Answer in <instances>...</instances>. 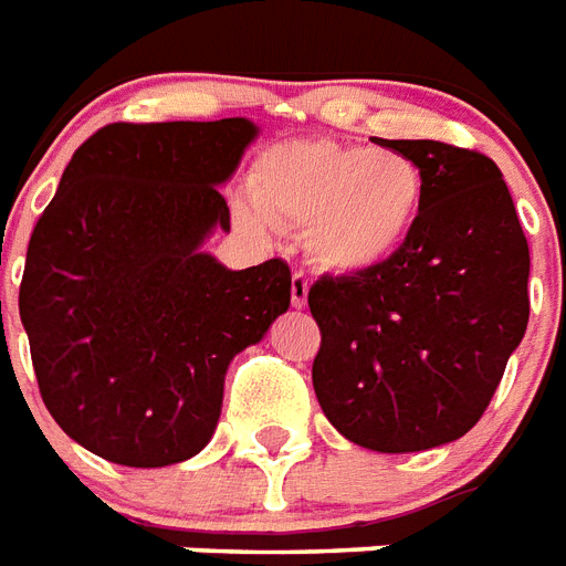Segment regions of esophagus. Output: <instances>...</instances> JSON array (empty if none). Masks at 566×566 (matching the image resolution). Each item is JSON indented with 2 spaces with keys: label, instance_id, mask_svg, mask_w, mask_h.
<instances>
[{
  "label": "esophagus",
  "instance_id": "34e87169",
  "mask_svg": "<svg viewBox=\"0 0 566 566\" xmlns=\"http://www.w3.org/2000/svg\"><path fill=\"white\" fill-rule=\"evenodd\" d=\"M306 295H310V280H306L304 271H295V274H292V306H295V310H304Z\"/></svg>",
  "mask_w": 566,
  "mask_h": 566
}]
</instances>
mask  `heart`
Masks as SVG:
<instances>
[{
  "instance_id": "heart-1",
  "label": "heart",
  "mask_w": 566,
  "mask_h": 566,
  "mask_svg": "<svg viewBox=\"0 0 566 566\" xmlns=\"http://www.w3.org/2000/svg\"><path fill=\"white\" fill-rule=\"evenodd\" d=\"M256 210L237 216L256 228H306L304 248L321 271L368 274L395 260L427 207V175L403 151L292 139L265 148L248 175Z\"/></svg>"
}]
</instances>
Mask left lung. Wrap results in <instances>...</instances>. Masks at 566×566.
<instances>
[{"mask_svg": "<svg viewBox=\"0 0 566 566\" xmlns=\"http://www.w3.org/2000/svg\"><path fill=\"white\" fill-rule=\"evenodd\" d=\"M377 143L423 169L427 207L395 260L312 283V386L347 441L418 453L462 438L491 403L528 324V245L491 157Z\"/></svg>", "mask_w": 566, "mask_h": 566, "instance_id": "8db88e82", "label": "left lung"}]
</instances>
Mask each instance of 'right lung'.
Segmentation results:
<instances>
[{"label":"right lung","mask_w":566,"mask_h":566,"mask_svg":"<svg viewBox=\"0 0 566 566\" xmlns=\"http://www.w3.org/2000/svg\"><path fill=\"white\" fill-rule=\"evenodd\" d=\"M248 119L113 122L81 143L34 224L20 283L40 397L90 453L166 468L205 450L230 359L289 310L292 271H228L201 251L230 230L219 184Z\"/></svg>","instance_id":"obj_1"}]
</instances>
